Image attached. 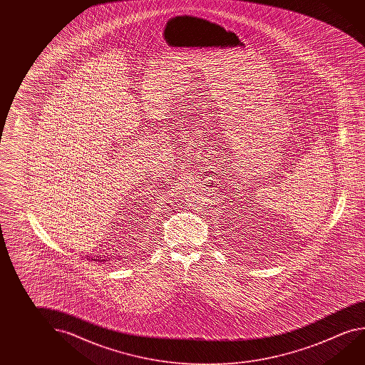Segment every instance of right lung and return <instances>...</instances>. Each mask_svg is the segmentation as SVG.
<instances>
[{
  "instance_id": "add662e5",
  "label": "right lung",
  "mask_w": 365,
  "mask_h": 365,
  "mask_svg": "<svg viewBox=\"0 0 365 365\" xmlns=\"http://www.w3.org/2000/svg\"><path fill=\"white\" fill-rule=\"evenodd\" d=\"M86 257H88V259L91 258L93 261H101V262H102V261H106V258L101 257V256H91V257H89V256H85V258Z\"/></svg>"
}]
</instances>
